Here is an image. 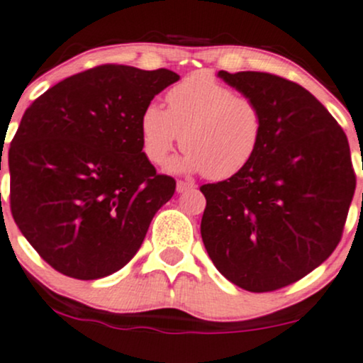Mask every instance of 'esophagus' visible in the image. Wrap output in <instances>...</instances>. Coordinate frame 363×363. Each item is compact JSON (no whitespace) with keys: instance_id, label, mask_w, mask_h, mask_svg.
<instances>
[{"instance_id":"34e87169","label":"esophagus","mask_w":363,"mask_h":363,"mask_svg":"<svg viewBox=\"0 0 363 363\" xmlns=\"http://www.w3.org/2000/svg\"><path fill=\"white\" fill-rule=\"evenodd\" d=\"M192 189H195V185H194V183H190V182H178L177 183V192L178 194H183V192H186V190H192Z\"/></svg>"}]
</instances>
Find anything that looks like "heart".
I'll return each mask as SVG.
<instances>
[{
	"mask_svg": "<svg viewBox=\"0 0 363 363\" xmlns=\"http://www.w3.org/2000/svg\"><path fill=\"white\" fill-rule=\"evenodd\" d=\"M168 111L149 103L140 115V142L152 164L185 149L171 169L226 180L250 164L264 135V115L252 97L236 94L207 72L185 77L166 96Z\"/></svg>",
	"mask_w": 363,
	"mask_h": 363,
	"instance_id": "obj_1",
	"label": "heart"
}]
</instances>
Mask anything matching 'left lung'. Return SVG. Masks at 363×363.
<instances>
[{"label":"left lung","instance_id":"left-lung-1","mask_svg":"<svg viewBox=\"0 0 363 363\" xmlns=\"http://www.w3.org/2000/svg\"><path fill=\"white\" fill-rule=\"evenodd\" d=\"M218 77L260 106L264 135L242 173L201 186L202 242L236 286L279 290L340 243L357 183L348 138L302 85L262 72Z\"/></svg>","mask_w":363,"mask_h":363}]
</instances>
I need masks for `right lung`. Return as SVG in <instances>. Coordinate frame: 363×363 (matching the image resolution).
<instances>
[{"instance_id":"1","label":"right lung","mask_w":363,"mask_h":363,"mask_svg":"<svg viewBox=\"0 0 363 363\" xmlns=\"http://www.w3.org/2000/svg\"><path fill=\"white\" fill-rule=\"evenodd\" d=\"M180 75L101 65L27 108L8 150L10 206L38 254L75 279L120 271L177 182L142 150L140 115ZM1 169V161H0Z\"/></svg>"}]
</instances>
